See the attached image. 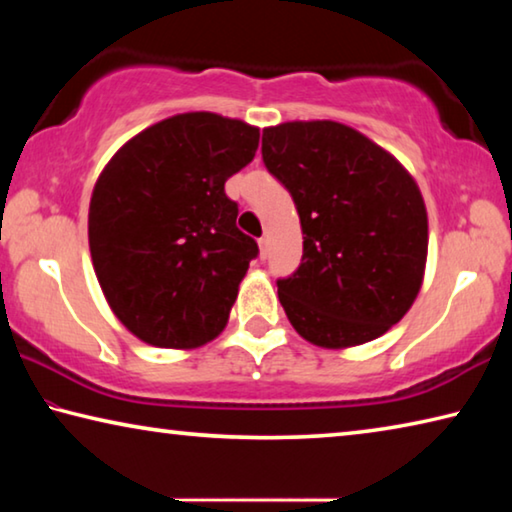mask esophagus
Wrapping results in <instances>:
<instances>
[{
	"mask_svg": "<svg viewBox=\"0 0 512 512\" xmlns=\"http://www.w3.org/2000/svg\"><path fill=\"white\" fill-rule=\"evenodd\" d=\"M259 257H262V259L268 257V239L266 237L259 239Z\"/></svg>",
	"mask_w": 512,
	"mask_h": 512,
	"instance_id": "obj_1",
	"label": "esophagus"
}]
</instances>
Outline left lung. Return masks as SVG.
<instances>
[{
  "label": "left lung",
  "mask_w": 512,
  "mask_h": 512,
  "mask_svg": "<svg viewBox=\"0 0 512 512\" xmlns=\"http://www.w3.org/2000/svg\"><path fill=\"white\" fill-rule=\"evenodd\" d=\"M262 160L291 194L302 262L277 280L300 336L320 348L377 339L409 311L427 262V210L400 162L350 126L264 128Z\"/></svg>",
  "instance_id": "obj_1"
}]
</instances>
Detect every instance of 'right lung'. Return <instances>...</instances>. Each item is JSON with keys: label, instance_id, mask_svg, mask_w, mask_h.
Here are the masks:
<instances>
[{"label": "right lung", "instance_id": "1", "mask_svg": "<svg viewBox=\"0 0 512 512\" xmlns=\"http://www.w3.org/2000/svg\"><path fill=\"white\" fill-rule=\"evenodd\" d=\"M259 131L187 112L121 146L90 201V253L115 316L158 348H198L228 323L259 255L237 228L225 180L255 158Z\"/></svg>", "mask_w": 512, "mask_h": 512}]
</instances>
